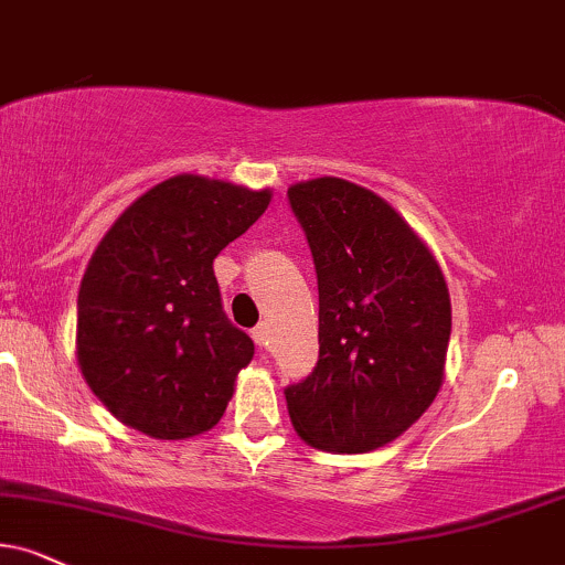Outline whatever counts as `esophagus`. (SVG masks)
I'll list each match as a JSON object with an SVG mask.
<instances>
[{
	"mask_svg": "<svg viewBox=\"0 0 565 565\" xmlns=\"http://www.w3.org/2000/svg\"><path fill=\"white\" fill-rule=\"evenodd\" d=\"M254 343L259 345V348H267L269 345V324L264 322V324H259L254 330Z\"/></svg>",
	"mask_w": 565,
	"mask_h": 565,
	"instance_id": "obj_1",
	"label": "esophagus"
}]
</instances>
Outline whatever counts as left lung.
Wrapping results in <instances>:
<instances>
[{
	"instance_id": "8db88e82",
	"label": "left lung",
	"mask_w": 565,
	"mask_h": 565,
	"mask_svg": "<svg viewBox=\"0 0 565 565\" xmlns=\"http://www.w3.org/2000/svg\"><path fill=\"white\" fill-rule=\"evenodd\" d=\"M319 285V361L285 390L298 437L330 452H369L401 437L445 380L450 294L414 227L343 178L288 188Z\"/></svg>"
}]
</instances>
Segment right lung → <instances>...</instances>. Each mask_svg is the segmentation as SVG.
I'll return each instance as SVG.
<instances>
[{
    "instance_id": "add662e5",
    "label": "right lung",
    "mask_w": 565,
    "mask_h": 565,
    "mask_svg": "<svg viewBox=\"0 0 565 565\" xmlns=\"http://www.w3.org/2000/svg\"><path fill=\"white\" fill-rule=\"evenodd\" d=\"M269 201L271 188L183 172L107 230L81 280L75 356L115 419L157 440L204 435L222 419L254 340L222 311L212 264Z\"/></svg>"
}]
</instances>
